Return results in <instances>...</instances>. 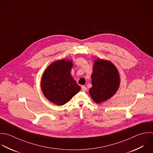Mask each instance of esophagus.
Wrapping results in <instances>:
<instances>
[{
	"mask_svg": "<svg viewBox=\"0 0 153 153\" xmlns=\"http://www.w3.org/2000/svg\"><path fill=\"white\" fill-rule=\"evenodd\" d=\"M82 91H86L87 90V88H86V86H82Z\"/></svg>",
	"mask_w": 153,
	"mask_h": 153,
	"instance_id": "34e87169",
	"label": "esophagus"
}]
</instances>
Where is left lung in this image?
<instances>
[{"instance_id": "obj_1", "label": "left lung", "mask_w": 153, "mask_h": 153, "mask_svg": "<svg viewBox=\"0 0 153 153\" xmlns=\"http://www.w3.org/2000/svg\"><path fill=\"white\" fill-rule=\"evenodd\" d=\"M91 78L92 86L89 89V94L97 104L110 98L119 88V73L114 65L108 61H95Z\"/></svg>"}]
</instances>
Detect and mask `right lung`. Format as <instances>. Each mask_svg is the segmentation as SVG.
<instances>
[{"mask_svg":"<svg viewBox=\"0 0 153 153\" xmlns=\"http://www.w3.org/2000/svg\"><path fill=\"white\" fill-rule=\"evenodd\" d=\"M70 61L60 60L51 64L45 71L41 81L44 95L51 102L62 105L80 90L71 75Z\"/></svg>","mask_w":153,"mask_h":153,"instance_id":"add662e5","label":"right lung"}]
</instances>
